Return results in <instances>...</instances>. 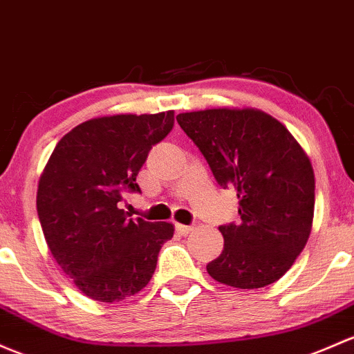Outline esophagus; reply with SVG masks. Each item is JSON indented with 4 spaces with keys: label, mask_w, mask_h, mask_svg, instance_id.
Wrapping results in <instances>:
<instances>
[{
    "label": "esophagus",
    "mask_w": 354,
    "mask_h": 354,
    "mask_svg": "<svg viewBox=\"0 0 354 354\" xmlns=\"http://www.w3.org/2000/svg\"><path fill=\"white\" fill-rule=\"evenodd\" d=\"M193 230V225H183V224H176V232L181 234V236H188L189 232Z\"/></svg>",
    "instance_id": "esophagus-1"
}]
</instances>
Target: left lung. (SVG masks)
Masks as SVG:
<instances>
[{
  "label": "left lung",
  "mask_w": 354,
  "mask_h": 354,
  "mask_svg": "<svg viewBox=\"0 0 354 354\" xmlns=\"http://www.w3.org/2000/svg\"><path fill=\"white\" fill-rule=\"evenodd\" d=\"M221 187L236 188L241 224L221 225L224 249L207 265L214 280L261 288L280 280L307 244L314 218L310 161L283 124L256 109L176 117Z\"/></svg>",
  "instance_id": "8db88e82"
}]
</instances>
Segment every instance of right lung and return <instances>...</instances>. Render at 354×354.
Wrapping results in <instances>:
<instances>
[{
    "instance_id": "obj_1",
    "label": "right lung",
    "mask_w": 354,
    "mask_h": 354,
    "mask_svg": "<svg viewBox=\"0 0 354 354\" xmlns=\"http://www.w3.org/2000/svg\"><path fill=\"white\" fill-rule=\"evenodd\" d=\"M174 111L91 118L66 133L40 176L37 214L52 256L98 302H120L149 283L169 222L130 218L118 203L140 193L136 178Z\"/></svg>"
}]
</instances>
